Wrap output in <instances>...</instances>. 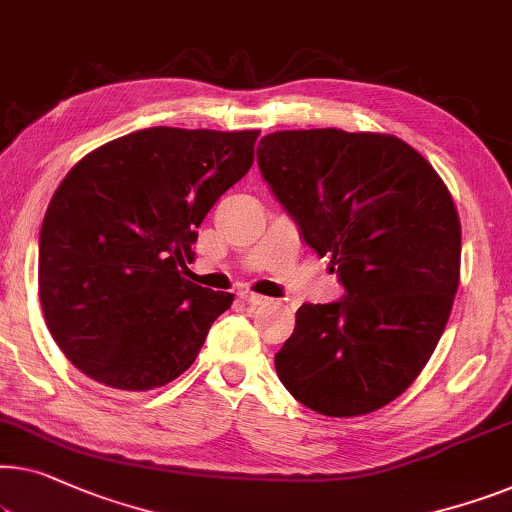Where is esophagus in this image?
Segmentation results:
<instances>
[{
	"label": "esophagus",
	"mask_w": 512,
	"mask_h": 512,
	"mask_svg": "<svg viewBox=\"0 0 512 512\" xmlns=\"http://www.w3.org/2000/svg\"><path fill=\"white\" fill-rule=\"evenodd\" d=\"M240 300L247 302L251 307H261V305H268V298H263V295H256V293H249V291H242L240 293Z\"/></svg>",
	"instance_id": "obj_1"
}]
</instances>
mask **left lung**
I'll use <instances>...</instances> for the list:
<instances>
[{
	"label": "left lung",
	"mask_w": 512,
	"mask_h": 512,
	"mask_svg": "<svg viewBox=\"0 0 512 512\" xmlns=\"http://www.w3.org/2000/svg\"><path fill=\"white\" fill-rule=\"evenodd\" d=\"M258 168L344 295L302 305L274 355L284 388L332 418L402 395L446 328L462 228L446 184L395 136L339 129L261 138Z\"/></svg>",
	"instance_id": "obj_1"
}]
</instances>
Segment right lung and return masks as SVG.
<instances>
[{
	"mask_svg": "<svg viewBox=\"0 0 512 512\" xmlns=\"http://www.w3.org/2000/svg\"><path fill=\"white\" fill-rule=\"evenodd\" d=\"M258 131L152 127L87 154L48 205L39 298L80 372L152 390L191 367L233 295L184 279L196 228L254 161Z\"/></svg>",
	"mask_w": 512,
	"mask_h": 512,
	"instance_id": "right-lung-1",
	"label": "right lung"
}]
</instances>
